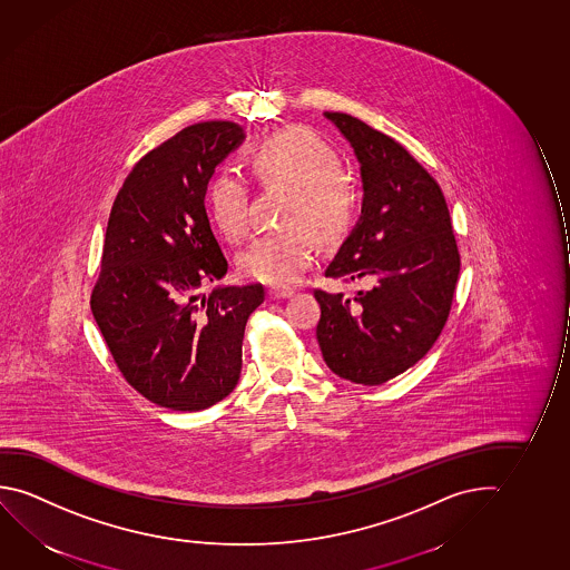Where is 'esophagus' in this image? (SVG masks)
Masks as SVG:
<instances>
[{
  "label": "esophagus",
  "instance_id": "34e87169",
  "mask_svg": "<svg viewBox=\"0 0 570 570\" xmlns=\"http://www.w3.org/2000/svg\"><path fill=\"white\" fill-rule=\"evenodd\" d=\"M266 294H268V298L271 299H286L292 298V289L288 288H268L266 289Z\"/></svg>",
  "mask_w": 570,
  "mask_h": 570
}]
</instances>
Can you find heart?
<instances>
[{
	"instance_id": "1",
	"label": "heart",
	"mask_w": 570,
	"mask_h": 570,
	"mask_svg": "<svg viewBox=\"0 0 570 570\" xmlns=\"http://www.w3.org/2000/svg\"><path fill=\"white\" fill-rule=\"evenodd\" d=\"M248 166L263 185L288 189L282 207L281 233L254 238L238 256V271L248 281L289 286L316 258L317 237L335 243L350 230L357 197L342 176V159L316 134L288 128L254 146ZM210 223L228 243L248 233V191L235 174L223 171L207 189Z\"/></svg>"
}]
</instances>
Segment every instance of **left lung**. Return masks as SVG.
Masks as SVG:
<instances>
[{
	"label": "left lung",
	"mask_w": 570,
	"mask_h": 570,
	"mask_svg": "<svg viewBox=\"0 0 570 570\" xmlns=\"http://www.w3.org/2000/svg\"><path fill=\"white\" fill-rule=\"evenodd\" d=\"M360 161L363 207L327 278L365 281L355 298L316 289V335L327 367L357 385H383L429 353L446 324L460 254L434 177L383 131L324 112Z\"/></svg>",
	"instance_id": "8db88e82"
}]
</instances>
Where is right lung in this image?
Wrapping results in <instances>:
<instances>
[{
	"instance_id": "obj_1",
	"label": "right lung",
	"mask_w": 570,
	"mask_h": 570,
	"mask_svg": "<svg viewBox=\"0 0 570 570\" xmlns=\"http://www.w3.org/2000/svg\"><path fill=\"white\" fill-rule=\"evenodd\" d=\"M243 126L202 122L148 151L116 195L90 307L124 379L171 411L209 409L233 393L261 284L202 288L227 274L205 193L245 141Z\"/></svg>"
}]
</instances>
